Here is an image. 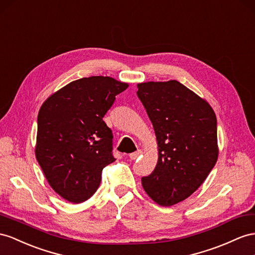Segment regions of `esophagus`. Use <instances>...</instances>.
Segmentation results:
<instances>
[{
	"mask_svg": "<svg viewBox=\"0 0 255 255\" xmlns=\"http://www.w3.org/2000/svg\"><path fill=\"white\" fill-rule=\"evenodd\" d=\"M141 154H142V151H141V149H138V151H135V152H133V153L130 154V155H129V157H130V159L134 160V159L138 158Z\"/></svg>",
	"mask_w": 255,
	"mask_h": 255,
	"instance_id": "1",
	"label": "esophagus"
}]
</instances>
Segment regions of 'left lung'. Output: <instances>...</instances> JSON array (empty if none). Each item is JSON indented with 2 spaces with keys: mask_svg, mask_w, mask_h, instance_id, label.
Wrapping results in <instances>:
<instances>
[{
  "mask_svg": "<svg viewBox=\"0 0 255 255\" xmlns=\"http://www.w3.org/2000/svg\"><path fill=\"white\" fill-rule=\"evenodd\" d=\"M139 99L158 144L154 171L142 178L160 206L183 201L204 183L218 160L217 117L209 103L178 81L138 84Z\"/></svg>",
  "mask_w": 255,
  "mask_h": 255,
  "instance_id": "1",
  "label": "left lung"
}]
</instances>
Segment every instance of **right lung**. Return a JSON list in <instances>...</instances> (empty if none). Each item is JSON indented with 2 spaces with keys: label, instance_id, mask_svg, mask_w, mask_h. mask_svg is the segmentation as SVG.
<instances>
[{
  "label": "right lung",
  "instance_id": "add662e5",
  "mask_svg": "<svg viewBox=\"0 0 255 255\" xmlns=\"http://www.w3.org/2000/svg\"><path fill=\"white\" fill-rule=\"evenodd\" d=\"M127 87L109 76L83 77L41 107L35 156L49 185L65 200L80 204L90 198L103 168L115 161L113 133L103 117Z\"/></svg>",
  "mask_w": 255,
  "mask_h": 255
}]
</instances>
